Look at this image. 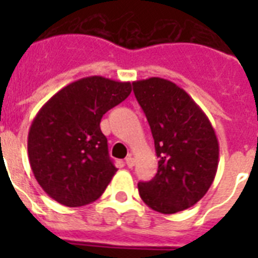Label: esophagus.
Masks as SVG:
<instances>
[{
  "mask_svg": "<svg viewBox=\"0 0 258 258\" xmlns=\"http://www.w3.org/2000/svg\"><path fill=\"white\" fill-rule=\"evenodd\" d=\"M125 165L128 166V167H133L134 165H135V159H134V157L130 154L128 157L125 158Z\"/></svg>",
  "mask_w": 258,
  "mask_h": 258,
  "instance_id": "1",
  "label": "esophagus"
}]
</instances>
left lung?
<instances>
[{"label":"left lung","instance_id":"left-lung-1","mask_svg":"<svg viewBox=\"0 0 258 258\" xmlns=\"http://www.w3.org/2000/svg\"><path fill=\"white\" fill-rule=\"evenodd\" d=\"M153 133L158 171L138 190L149 208L174 214L194 206L212 186L220 157L206 113L175 83L150 78L133 83Z\"/></svg>","mask_w":258,"mask_h":258}]
</instances>
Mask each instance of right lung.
<instances>
[{
  "mask_svg": "<svg viewBox=\"0 0 258 258\" xmlns=\"http://www.w3.org/2000/svg\"><path fill=\"white\" fill-rule=\"evenodd\" d=\"M131 91L130 82L89 76L60 89L40 108L28 134V157L52 200L78 208L103 194L117 169L100 120Z\"/></svg>",
  "mask_w": 258,
  "mask_h": 258,
  "instance_id": "1",
  "label": "right lung"
}]
</instances>
